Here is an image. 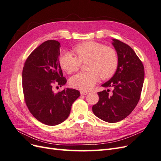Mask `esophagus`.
Returning <instances> with one entry per match:
<instances>
[{"mask_svg": "<svg viewBox=\"0 0 161 161\" xmlns=\"http://www.w3.org/2000/svg\"><path fill=\"white\" fill-rule=\"evenodd\" d=\"M80 92V94H81L82 95H87V94H88V92L83 91H81Z\"/></svg>", "mask_w": 161, "mask_h": 161, "instance_id": "obj_1", "label": "esophagus"}]
</instances>
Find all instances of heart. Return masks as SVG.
I'll use <instances>...</instances> for the list:
<instances>
[{"label": "heart", "mask_w": 161, "mask_h": 161, "mask_svg": "<svg viewBox=\"0 0 161 161\" xmlns=\"http://www.w3.org/2000/svg\"><path fill=\"white\" fill-rule=\"evenodd\" d=\"M74 52L76 57L70 52H64L60 56L62 69L68 74L76 72L81 63H86L88 72L79 73L70 79L72 87L81 91H89L99 78L108 79L114 75L118 66V57L114 49L100 43L89 41L76 46Z\"/></svg>", "instance_id": "1"}]
</instances>
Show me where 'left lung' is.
Here are the masks:
<instances>
[{
    "instance_id": "1",
    "label": "left lung",
    "mask_w": 161,
    "mask_h": 161,
    "mask_svg": "<svg viewBox=\"0 0 161 161\" xmlns=\"http://www.w3.org/2000/svg\"><path fill=\"white\" fill-rule=\"evenodd\" d=\"M112 45L118 54V67L111 79L101 86L113 87L111 95L109 89L97 92L99 100L92 106L94 114L109 123L125 119L137 105L144 79L142 62L130 46L116 39Z\"/></svg>"
}]
</instances>
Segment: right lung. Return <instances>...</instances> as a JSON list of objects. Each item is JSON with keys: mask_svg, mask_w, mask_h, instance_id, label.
<instances>
[{"mask_svg": "<svg viewBox=\"0 0 161 161\" xmlns=\"http://www.w3.org/2000/svg\"><path fill=\"white\" fill-rule=\"evenodd\" d=\"M60 43L47 40L29 56L24 64L22 85L25 101L31 114L40 122L56 125L69 116L74 101L80 95L76 89L53 90L55 83H66L59 63Z\"/></svg>", "mask_w": 161, "mask_h": 161, "instance_id": "right-lung-1", "label": "right lung"}]
</instances>
